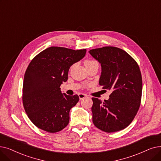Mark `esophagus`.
<instances>
[{
	"label": "esophagus",
	"mask_w": 161,
	"mask_h": 161,
	"mask_svg": "<svg viewBox=\"0 0 161 161\" xmlns=\"http://www.w3.org/2000/svg\"><path fill=\"white\" fill-rule=\"evenodd\" d=\"M78 96H79V98H80V100H81V99H84V98L87 97V95H85V94H83V93H80V94L78 95Z\"/></svg>",
	"instance_id": "obj_1"
}]
</instances>
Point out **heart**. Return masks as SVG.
Segmentation results:
<instances>
[{
    "label": "heart",
    "instance_id": "heart-1",
    "mask_svg": "<svg viewBox=\"0 0 161 161\" xmlns=\"http://www.w3.org/2000/svg\"><path fill=\"white\" fill-rule=\"evenodd\" d=\"M93 62V60H86L85 64L86 63H90V62Z\"/></svg>",
    "mask_w": 161,
    "mask_h": 161
}]
</instances>
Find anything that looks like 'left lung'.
<instances>
[{
    "mask_svg": "<svg viewBox=\"0 0 161 161\" xmlns=\"http://www.w3.org/2000/svg\"><path fill=\"white\" fill-rule=\"evenodd\" d=\"M99 62V85L112 92L108 100L92 98L93 122L102 131L110 133L126 128L140 107L142 78L136 60L125 51L104 47L89 51Z\"/></svg>",
    "mask_w": 161,
    "mask_h": 161,
    "instance_id": "left-lung-1",
    "label": "left lung"
}]
</instances>
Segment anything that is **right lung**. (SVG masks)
<instances>
[{"mask_svg": "<svg viewBox=\"0 0 161 161\" xmlns=\"http://www.w3.org/2000/svg\"><path fill=\"white\" fill-rule=\"evenodd\" d=\"M86 53V49L51 47L31 61L24 75L22 101L25 113L37 128L55 133L68 124L69 110L79 97L62 93L60 87L67 81L70 66Z\"/></svg>", "mask_w": 161, "mask_h": 161, "instance_id": "obj_1", "label": "right lung"}]
</instances>
